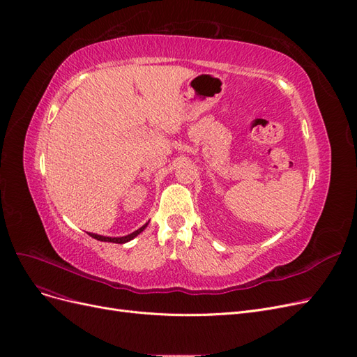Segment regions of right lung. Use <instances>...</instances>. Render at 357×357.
<instances>
[{
	"instance_id": "right-lung-1",
	"label": "right lung",
	"mask_w": 357,
	"mask_h": 357,
	"mask_svg": "<svg viewBox=\"0 0 357 357\" xmlns=\"http://www.w3.org/2000/svg\"><path fill=\"white\" fill-rule=\"evenodd\" d=\"M149 223H146V225H143L142 228L139 229H137V231H134L132 234H129V235H126V236H116V238H112V236H102V235H96V234H89L92 238H95V240H100V241H107V243H116V244H123V243H128V241H131L132 238H135V236L139 234V232H143L144 229H146V226H147Z\"/></svg>"
}]
</instances>
